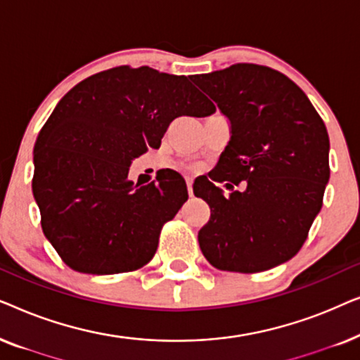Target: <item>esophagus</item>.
Returning <instances> with one entry per match:
<instances>
[{"label": "esophagus", "instance_id": "1", "mask_svg": "<svg viewBox=\"0 0 360 360\" xmlns=\"http://www.w3.org/2000/svg\"><path fill=\"white\" fill-rule=\"evenodd\" d=\"M186 188H188V195H193V179H186Z\"/></svg>", "mask_w": 360, "mask_h": 360}]
</instances>
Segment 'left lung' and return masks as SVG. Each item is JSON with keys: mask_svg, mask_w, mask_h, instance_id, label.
I'll list each match as a JSON object with an SVG mask.
<instances>
[{"mask_svg": "<svg viewBox=\"0 0 360 360\" xmlns=\"http://www.w3.org/2000/svg\"><path fill=\"white\" fill-rule=\"evenodd\" d=\"M191 80L231 121L213 180L248 181L228 198L213 181H195L193 193L211 210L198 233L201 252L228 272L255 274L287 262L307 240L329 180L321 116L297 83L264 65L236 63Z\"/></svg>", "mask_w": 360, "mask_h": 360, "instance_id": "obj_1", "label": "left lung"}]
</instances>
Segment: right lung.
I'll return each instance as SVG.
<instances>
[{
	"instance_id": "add662e5",
	"label": "right lung",
	"mask_w": 360,
	"mask_h": 360,
	"mask_svg": "<svg viewBox=\"0 0 360 360\" xmlns=\"http://www.w3.org/2000/svg\"><path fill=\"white\" fill-rule=\"evenodd\" d=\"M213 112L188 78L150 67L100 72L58 101L34 146L32 193L44 234L68 267L122 274L154 257L162 226L188 191L176 172L134 186L131 162L159 149L175 117Z\"/></svg>"
}]
</instances>
